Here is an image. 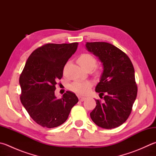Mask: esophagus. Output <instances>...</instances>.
I'll return each mask as SVG.
<instances>
[{"label": "esophagus", "mask_w": 156, "mask_h": 156, "mask_svg": "<svg viewBox=\"0 0 156 156\" xmlns=\"http://www.w3.org/2000/svg\"><path fill=\"white\" fill-rule=\"evenodd\" d=\"M79 101H85V100H86V98H85V97H81V96H79Z\"/></svg>", "instance_id": "34e87169"}]
</instances>
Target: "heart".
<instances>
[{
  "label": "heart",
  "mask_w": 156,
  "mask_h": 156,
  "mask_svg": "<svg viewBox=\"0 0 156 156\" xmlns=\"http://www.w3.org/2000/svg\"><path fill=\"white\" fill-rule=\"evenodd\" d=\"M77 62L85 70L87 69H92L96 64V58L89 54H83L77 59ZM92 84L90 81H76L71 84L70 90L80 95H84L88 92Z\"/></svg>",
  "instance_id": "heart-1"
}]
</instances>
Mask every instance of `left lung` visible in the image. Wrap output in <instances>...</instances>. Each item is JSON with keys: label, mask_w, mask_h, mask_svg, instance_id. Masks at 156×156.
<instances>
[{"label": "left lung", "mask_w": 156, "mask_h": 156, "mask_svg": "<svg viewBox=\"0 0 156 156\" xmlns=\"http://www.w3.org/2000/svg\"><path fill=\"white\" fill-rule=\"evenodd\" d=\"M89 51L99 58L103 66L96 92L105 96L104 102L96 100L90 117L102 128L118 127L127 120L137 95L134 69L130 58L121 49L106 42L86 43Z\"/></svg>", "instance_id": "1"}]
</instances>
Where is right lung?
<instances>
[{"mask_svg":"<svg viewBox=\"0 0 156 156\" xmlns=\"http://www.w3.org/2000/svg\"><path fill=\"white\" fill-rule=\"evenodd\" d=\"M77 46L78 43L45 44L32 53L20 75V101L31 118L43 127L62 124L79 101L70 91L60 99L55 96L56 81L62 77L64 67Z\"/></svg>","mask_w":156,"mask_h":156,"instance_id":"right-lung-1","label":"right lung"}]
</instances>
